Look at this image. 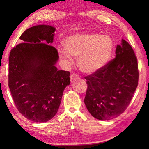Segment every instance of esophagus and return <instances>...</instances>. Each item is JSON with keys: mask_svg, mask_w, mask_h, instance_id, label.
<instances>
[{"mask_svg": "<svg viewBox=\"0 0 149 149\" xmlns=\"http://www.w3.org/2000/svg\"><path fill=\"white\" fill-rule=\"evenodd\" d=\"M70 78L71 83H73V82H74L75 81H77V80H78V79H79V76L78 74H75V73H72V74H70Z\"/></svg>", "mask_w": 149, "mask_h": 149, "instance_id": "1", "label": "esophagus"}]
</instances>
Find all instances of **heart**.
<instances>
[{
	"instance_id": "b5f03b06",
	"label": "heart",
	"mask_w": 149,
	"mask_h": 149,
	"mask_svg": "<svg viewBox=\"0 0 149 149\" xmlns=\"http://www.w3.org/2000/svg\"><path fill=\"white\" fill-rule=\"evenodd\" d=\"M64 49L59 48V56L67 64L72 63V56L78 57L77 64L83 72H95L103 68L111 58L113 42L109 36L96 33H79L67 37Z\"/></svg>"
}]
</instances>
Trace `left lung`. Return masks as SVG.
<instances>
[{"label":"left lung","mask_w":149,"mask_h":149,"mask_svg":"<svg viewBox=\"0 0 149 149\" xmlns=\"http://www.w3.org/2000/svg\"><path fill=\"white\" fill-rule=\"evenodd\" d=\"M115 58L85 79L88 85L84 100L89 113L107 121L123 113L138 86L137 58L124 39L117 45Z\"/></svg>","instance_id":"obj_1"}]
</instances>
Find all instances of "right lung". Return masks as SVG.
Instances as JSON below:
<instances>
[{
	"instance_id": "1",
	"label": "right lung",
	"mask_w": 149,
	"mask_h": 149,
	"mask_svg": "<svg viewBox=\"0 0 149 149\" xmlns=\"http://www.w3.org/2000/svg\"><path fill=\"white\" fill-rule=\"evenodd\" d=\"M56 28L37 25L24 32L10 52L9 87L17 109L37 123L52 119L60 107L64 89L70 83V72L58 70V52L50 45Z\"/></svg>"
}]
</instances>
